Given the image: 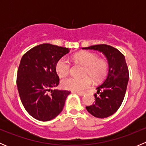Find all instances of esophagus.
I'll use <instances>...</instances> for the list:
<instances>
[{
    "label": "esophagus",
    "instance_id": "esophagus-1",
    "mask_svg": "<svg viewBox=\"0 0 146 146\" xmlns=\"http://www.w3.org/2000/svg\"><path fill=\"white\" fill-rule=\"evenodd\" d=\"M76 93L78 94V95H80V96H83L84 95H85V92H77Z\"/></svg>",
    "mask_w": 146,
    "mask_h": 146
}]
</instances>
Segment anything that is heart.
I'll return each mask as SVG.
<instances>
[{
    "instance_id": "b5f03b06",
    "label": "heart",
    "mask_w": 146,
    "mask_h": 146,
    "mask_svg": "<svg viewBox=\"0 0 146 146\" xmlns=\"http://www.w3.org/2000/svg\"><path fill=\"white\" fill-rule=\"evenodd\" d=\"M75 60L79 64L86 66L85 76H89L95 82H100L106 76L107 73V64L104 60L99 59L98 56L90 52L78 53L74 56ZM70 63L65 57L60 58L56 64V71L59 77H64L70 70ZM92 85L90 77L78 78L68 77L61 80V85L64 89L79 92L87 89Z\"/></svg>"
}]
</instances>
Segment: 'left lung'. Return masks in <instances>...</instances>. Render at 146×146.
<instances>
[{
	"mask_svg": "<svg viewBox=\"0 0 146 146\" xmlns=\"http://www.w3.org/2000/svg\"><path fill=\"white\" fill-rule=\"evenodd\" d=\"M102 52L107 58L109 72L102 85L97 88L95 102L87 106V111L98 118H106L114 114L120 107L129 82V69L125 56L114 47L107 44L93 45L82 48Z\"/></svg>",
	"mask_w": 146,
	"mask_h": 146,
	"instance_id": "8db88e82",
	"label": "left lung"
}]
</instances>
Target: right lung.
<instances>
[{
    "mask_svg": "<svg viewBox=\"0 0 146 146\" xmlns=\"http://www.w3.org/2000/svg\"><path fill=\"white\" fill-rule=\"evenodd\" d=\"M70 51L51 44L36 46L22 57L17 75V86L28 114L42 121L54 119L62 111L70 92L51 90L59 83L57 61Z\"/></svg>",
    "mask_w": 146,
    "mask_h": 146,
    "instance_id": "1",
    "label": "right lung"
}]
</instances>
